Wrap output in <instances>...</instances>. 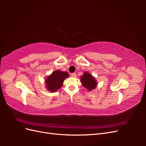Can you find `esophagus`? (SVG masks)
I'll return each mask as SVG.
<instances>
[{
	"label": "esophagus",
	"instance_id": "obj_1",
	"mask_svg": "<svg viewBox=\"0 0 146 146\" xmlns=\"http://www.w3.org/2000/svg\"><path fill=\"white\" fill-rule=\"evenodd\" d=\"M71 77L75 78V77H77V75H76V73H72V74H71Z\"/></svg>",
	"mask_w": 146,
	"mask_h": 146
}]
</instances>
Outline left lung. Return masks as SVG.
<instances>
[{
	"label": "left lung",
	"mask_w": 146,
	"mask_h": 146,
	"mask_svg": "<svg viewBox=\"0 0 146 146\" xmlns=\"http://www.w3.org/2000/svg\"><path fill=\"white\" fill-rule=\"evenodd\" d=\"M80 78L82 85L86 88L88 91H91L94 90L98 85L96 78L91 74L87 72L84 73Z\"/></svg>",
	"instance_id": "obj_1"
}]
</instances>
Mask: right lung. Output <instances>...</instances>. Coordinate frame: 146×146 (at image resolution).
I'll use <instances>...</instances> for the list:
<instances>
[{"instance_id": "obj_1", "label": "right lung", "mask_w": 146, "mask_h": 146, "mask_svg": "<svg viewBox=\"0 0 146 146\" xmlns=\"http://www.w3.org/2000/svg\"><path fill=\"white\" fill-rule=\"evenodd\" d=\"M69 74L66 72L56 70L48 76L45 80L46 88L50 92H55L62 86L63 83Z\"/></svg>"}]
</instances>
